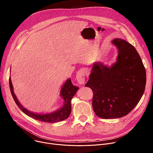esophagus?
Returning a JSON list of instances; mask_svg holds the SVG:
<instances>
[{
    "label": "esophagus",
    "instance_id": "obj_1",
    "mask_svg": "<svg viewBox=\"0 0 153 153\" xmlns=\"http://www.w3.org/2000/svg\"><path fill=\"white\" fill-rule=\"evenodd\" d=\"M76 80L80 84L85 83V71L83 69H80L76 74Z\"/></svg>",
    "mask_w": 153,
    "mask_h": 153
}]
</instances>
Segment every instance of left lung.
I'll return each mask as SVG.
<instances>
[{
  "mask_svg": "<svg viewBox=\"0 0 153 153\" xmlns=\"http://www.w3.org/2000/svg\"><path fill=\"white\" fill-rule=\"evenodd\" d=\"M119 50L117 62L109 68L95 63L85 86L93 92L92 105L102 119L123 117L132 111L143 94L146 71L135 48L126 41L116 39Z\"/></svg>",
  "mask_w": 153,
  "mask_h": 153,
  "instance_id": "left-lung-1",
  "label": "left lung"
}]
</instances>
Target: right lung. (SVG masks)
Listing matches in <instances>:
<instances>
[{
	"label": "right lung",
	"mask_w": 153,
	"mask_h": 153,
	"mask_svg": "<svg viewBox=\"0 0 153 153\" xmlns=\"http://www.w3.org/2000/svg\"><path fill=\"white\" fill-rule=\"evenodd\" d=\"M9 83H10V88L11 90V93L12 96L18 106V107L27 116L35 119L36 120L44 122H48V123H54L59 121H62L65 119H67L71 111V100L73 97L74 96L75 93L78 90L79 88L77 86H75L73 85L71 79L67 80V81L65 82V83L62 86V88L61 90V96L64 100V105L63 107L60 109V110L55 111L54 113L51 114H38L36 113H33L32 112L29 111L27 109L24 108L22 105L17 97H16L14 91H13V87L11 83V78L10 77L9 79Z\"/></svg>",
	"instance_id": "1"
}]
</instances>
